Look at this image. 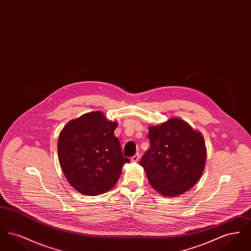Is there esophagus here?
I'll list each match as a JSON object with an SVG mask.
<instances>
[{"mask_svg":"<svg viewBox=\"0 0 251 251\" xmlns=\"http://www.w3.org/2000/svg\"><path fill=\"white\" fill-rule=\"evenodd\" d=\"M139 158H140V155H139V153H136L135 155L132 156V157H131V162H133V163H135V162H138Z\"/></svg>","mask_w":251,"mask_h":251,"instance_id":"esophagus-1","label":"esophagus"}]
</instances>
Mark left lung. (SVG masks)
I'll list each match as a JSON object with an SVG mask.
<instances>
[{
    "label": "left lung",
    "instance_id": "left-lung-1",
    "mask_svg": "<svg viewBox=\"0 0 251 251\" xmlns=\"http://www.w3.org/2000/svg\"><path fill=\"white\" fill-rule=\"evenodd\" d=\"M150 149L140 165L150 184L164 197L175 198L188 191L202 175L207 150L202 133L182 119L149 127Z\"/></svg>",
    "mask_w": 251,
    "mask_h": 251
}]
</instances>
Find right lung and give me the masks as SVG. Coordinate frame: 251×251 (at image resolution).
<instances>
[{
	"mask_svg": "<svg viewBox=\"0 0 251 251\" xmlns=\"http://www.w3.org/2000/svg\"><path fill=\"white\" fill-rule=\"evenodd\" d=\"M118 125L101 111H93L70 120L60 131V167L76 191L97 196L116 185L122 167L130 162L115 136Z\"/></svg>",
	"mask_w": 251,
	"mask_h": 251,
	"instance_id": "1",
	"label": "right lung"
}]
</instances>
